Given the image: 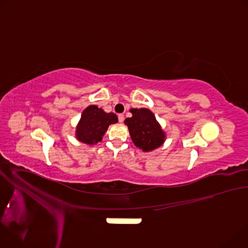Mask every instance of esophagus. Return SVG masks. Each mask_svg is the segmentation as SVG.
<instances>
[{"label":"esophagus","instance_id":"1","mask_svg":"<svg viewBox=\"0 0 248 248\" xmlns=\"http://www.w3.org/2000/svg\"><path fill=\"white\" fill-rule=\"evenodd\" d=\"M118 118H119V122H120V123H123V122L124 121V116L123 114H120V115L118 116Z\"/></svg>","mask_w":248,"mask_h":248}]
</instances>
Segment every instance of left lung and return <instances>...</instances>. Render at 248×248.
Instances as JSON below:
<instances>
[{
  "mask_svg": "<svg viewBox=\"0 0 248 248\" xmlns=\"http://www.w3.org/2000/svg\"><path fill=\"white\" fill-rule=\"evenodd\" d=\"M131 118L124 124L128 126L133 143L143 151H151L164 142L165 133L157 123L153 113L148 109H131Z\"/></svg>",
  "mask_w": 248,
  "mask_h": 248,
  "instance_id": "8db88e82",
  "label": "left lung"
}]
</instances>
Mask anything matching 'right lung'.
<instances>
[{
	"instance_id": "obj_1",
	"label": "right lung",
	"mask_w": 248,
	"mask_h": 248,
	"mask_svg": "<svg viewBox=\"0 0 248 248\" xmlns=\"http://www.w3.org/2000/svg\"><path fill=\"white\" fill-rule=\"evenodd\" d=\"M116 123H118L116 114L105 113L97 106L91 105L82 113L77 127V138L86 144H96L102 140L109 125Z\"/></svg>"
}]
</instances>
